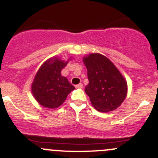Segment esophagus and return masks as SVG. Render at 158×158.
<instances>
[{"label": "esophagus", "instance_id": "1", "mask_svg": "<svg viewBox=\"0 0 158 158\" xmlns=\"http://www.w3.org/2000/svg\"><path fill=\"white\" fill-rule=\"evenodd\" d=\"M75 86H76V89H81L83 87V85H82V83H79V84H78V85H76Z\"/></svg>", "mask_w": 158, "mask_h": 158}]
</instances>
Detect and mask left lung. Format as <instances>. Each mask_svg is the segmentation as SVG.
Masks as SVG:
<instances>
[{"label": "left lung", "instance_id": "1", "mask_svg": "<svg viewBox=\"0 0 158 158\" xmlns=\"http://www.w3.org/2000/svg\"><path fill=\"white\" fill-rule=\"evenodd\" d=\"M89 84L85 91L91 103L99 112L114 110L121 105L127 93L124 78L104 56L93 53L83 59Z\"/></svg>", "mask_w": 158, "mask_h": 158}]
</instances>
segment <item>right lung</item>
I'll use <instances>...</instances> for the list:
<instances>
[{"label": "right lung", "mask_w": 158, "mask_h": 158, "mask_svg": "<svg viewBox=\"0 0 158 158\" xmlns=\"http://www.w3.org/2000/svg\"><path fill=\"white\" fill-rule=\"evenodd\" d=\"M67 62L55 58L46 61L38 69L32 83L31 91L35 99L44 107L57 108L75 89L68 79L61 75Z\"/></svg>", "instance_id": "right-lung-1"}]
</instances>
